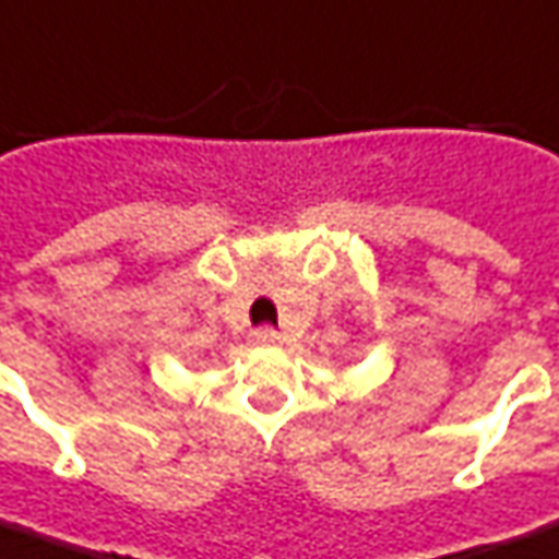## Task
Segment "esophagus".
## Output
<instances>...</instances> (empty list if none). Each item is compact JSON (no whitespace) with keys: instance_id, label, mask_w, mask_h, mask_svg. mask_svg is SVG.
<instances>
[{"instance_id":"34e87169","label":"esophagus","mask_w":559,"mask_h":559,"mask_svg":"<svg viewBox=\"0 0 559 559\" xmlns=\"http://www.w3.org/2000/svg\"><path fill=\"white\" fill-rule=\"evenodd\" d=\"M249 344L252 346H273L276 344V331L273 329H255L249 334Z\"/></svg>"}]
</instances>
